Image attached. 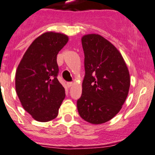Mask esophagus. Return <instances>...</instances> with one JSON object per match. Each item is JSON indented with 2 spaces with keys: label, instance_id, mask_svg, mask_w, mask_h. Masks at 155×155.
I'll return each instance as SVG.
<instances>
[{
  "label": "esophagus",
  "instance_id": "1",
  "mask_svg": "<svg viewBox=\"0 0 155 155\" xmlns=\"http://www.w3.org/2000/svg\"><path fill=\"white\" fill-rule=\"evenodd\" d=\"M73 86V83L72 82H68L67 83V87L68 88H70V87H71Z\"/></svg>",
  "mask_w": 155,
  "mask_h": 155
}]
</instances>
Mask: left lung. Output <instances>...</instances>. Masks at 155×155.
Masks as SVG:
<instances>
[{
  "label": "left lung",
  "instance_id": "left-lung-1",
  "mask_svg": "<svg viewBox=\"0 0 155 155\" xmlns=\"http://www.w3.org/2000/svg\"><path fill=\"white\" fill-rule=\"evenodd\" d=\"M81 44L85 76L78 111L87 122L103 124L116 116L126 101L129 71L118 49L101 35H83Z\"/></svg>",
  "mask_w": 155,
  "mask_h": 155
}]
</instances>
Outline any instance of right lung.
I'll use <instances>...</instances> for the list:
<instances>
[{
    "label": "right lung",
    "instance_id": "right-lung-1",
    "mask_svg": "<svg viewBox=\"0 0 155 155\" xmlns=\"http://www.w3.org/2000/svg\"><path fill=\"white\" fill-rule=\"evenodd\" d=\"M68 35L48 31L32 42L16 71L15 88L23 108L38 122L56 118L65 97L59 82L57 55Z\"/></svg>",
    "mask_w": 155,
    "mask_h": 155
}]
</instances>
